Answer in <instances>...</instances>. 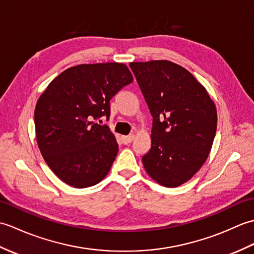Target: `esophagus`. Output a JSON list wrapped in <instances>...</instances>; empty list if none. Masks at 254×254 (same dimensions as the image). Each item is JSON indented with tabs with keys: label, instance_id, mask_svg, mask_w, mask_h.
Returning a JSON list of instances; mask_svg holds the SVG:
<instances>
[{
	"label": "esophagus",
	"instance_id": "34e87169",
	"mask_svg": "<svg viewBox=\"0 0 254 254\" xmlns=\"http://www.w3.org/2000/svg\"><path fill=\"white\" fill-rule=\"evenodd\" d=\"M121 138H122V142L124 144H128V143H131L133 139H134V135H133V134H131V135H127V136H122Z\"/></svg>",
	"mask_w": 254,
	"mask_h": 254
}]
</instances>
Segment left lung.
<instances>
[{"instance_id":"left-lung-1","label":"left lung","mask_w":254,"mask_h":254,"mask_svg":"<svg viewBox=\"0 0 254 254\" xmlns=\"http://www.w3.org/2000/svg\"><path fill=\"white\" fill-rule=\"evenodd\" d=\"M150 115L152 148L142 161L159 185L176 188L206 161L217 127L216 106L204 86L178 64L131 62Z\"/></svg>"}]
</instances>
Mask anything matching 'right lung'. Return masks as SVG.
I'll list each match as a JSON object with an SVG mask.
<instances>
[{"label": "right lung", "instance_id": "add662e5", "mask_svg": "<svg viewBox=\"0 0 254 254\" xmlns=\"http://www.w3.org/2000/svg\"><path fill=\"white\" fill-rule=\"evenodd\" d=\"M133 76L123 63L80 64L48 85L37 101V143L55 175L74 188L99 183L110 171L119 145L108 126L110 99Z\"/></svg>", "mask_w": 254, "mask_h": 254}]
</instances>
